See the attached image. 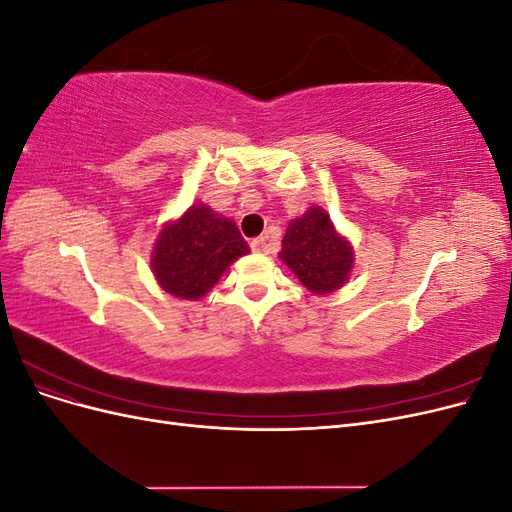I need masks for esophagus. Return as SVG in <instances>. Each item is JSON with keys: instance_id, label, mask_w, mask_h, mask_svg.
Returning <instances> with one entry per match:
<instances>
[{"instance_id": "1", "label": "esophagus", "mask_w": 512, "mask_h": 512, "mask_svg": "<svg viewBox=\"0 0 512 512\" xmlns=\"http://www.w3.org/2000/svg\"><path fill=\"white\" fill-rule=\"evenodd\" d=\"M252 250L254 252H269V239L267 237H256L252 239Z\"/></svg>"}]
</instances>
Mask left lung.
Returning <instances> with one entry per match:
<instances>
[{
  "instance_id": "left-lung-1",
  "label": "left lung",
  "mask_w": 512,
  "mask_h": 512,
  "mask_svg": "<svg viewBox=\"0 0 512 512\" xmlns=\"http://www.w3.org/2000/svg\"><path fill=\"white\" fill-rule=\"evenodd\" d=\"M280 258L314 294H329L342 288L352 269L350 243L337 235L329 213L318 207L290 222Z\"/></svg>"
}]
</instances>
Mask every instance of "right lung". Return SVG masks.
<instances>
[{"instance_id":"add662e5","label":"right lung","mask_w":512,"mask_h":512,"mask_svg":"<svg viewBox=\"0 0 512 512\" xmlns=\"http://www.w3.org/2000/svg\"><path fill=\"white\" fill-rule=\"evenodd\" d=\"M247 252L250 245L235 224L196 205L160 232L151 267L166 292L196 301L218 284L232 260Z\"/></svg>"}]
</instances>
